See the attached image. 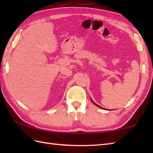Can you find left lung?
<instances>
[{"mask_svg":"<svg viewBox=\"0 0 153 153\" xmlns=\"http://www.w3.org/2000/svg\"><path fill=\"white\" fill-rule=\"evenodd\" d=\"M92 102H93V103H94V104H95V105H96V106H98V107H99V108H102V107H100V106H99V105H97V104H96V103H95V102H93V100H92Z\"/></svg>","mask_w":153,"mask_h":153,"instance_id":"left-lung-1","label":"left lung"}]
</instances>
